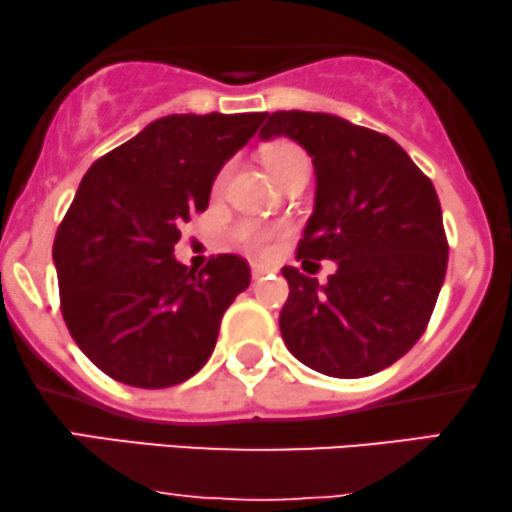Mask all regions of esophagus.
<instances>
[{"instance_id":"34e87169","label":"esophagus","mask_w":512,"mask_h":512,"mask_svg":"<svg viewBox=\"0 0 512 512\" xmlns=\"http://www.w3.org/2000/svg\"><path fill=\"white\" fill-rule=\"evenodd\" d=\"M268 272H270L268 265L251 263V277H254V280H261V277H263V275H268Z\"/></svg>"}]
</instances>
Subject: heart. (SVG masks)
I'll use <instances>...</instances> for the list:
<instances>
[{
  "mask_svg": "<svg viewBox=\"0 0 512 512\" xmlns=\"http://www.w3.org/2000/svg\"><path fill=\"white\" fill-rule=\"evenodd\" d=\"M265 164L272 171L277 183H284L291 176L298 174H310V162L308 155H305L301 145L289 143V141H277L265 148L263 152ZM232 171V164H225V167L218 171L214 178V195H221L225 190V183H228ZM235 237L237 242H242L244 247L256 251V254H265L270 249L272 240L282 235L284 228L282 225H265V223H256V221H242L235 225Z\"/></svg>",
  "mask_w": 512,
  "mask_h": 512,
  "instance_id": "obj_1",
  "label": "heart"
}]
</instances>
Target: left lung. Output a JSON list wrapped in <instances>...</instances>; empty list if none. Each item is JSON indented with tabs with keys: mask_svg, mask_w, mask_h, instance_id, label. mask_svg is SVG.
Listing matches in <instances>:
<instances>
[{
	"mask_svg": "<svg viewBox=\"0 0 512 512\" xmlns=\"http://www.w3.org/2000/svg\"><path fill=\"white\" fill-rule=\"evenodd\" d=\"M258 136H287L313 157L315 207L296 258L336 263L327 284L282 268L289 353L334 378L390 367L426 331L447 272L433 183L393 138L327 112H272Z\"/></svg>",
	"mask_w": 512,
	"mask_h": 512,
	"instance_id": "8db88e82",
	"label": "left lung"
}]
</instances>
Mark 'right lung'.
<instances>
[{
  "mask_svg": "<svg viewBox=\"0 0 512 512\" xmlns=\"http://www.w3.org/2000/svg\"><path fill=\"white\" fill-rule=\"evenodd\" d=\"M263 119L159 117L79 183L53 242L61 310L79 350L115 381L178 386L214 353L223 313L251 282L249 263L221 254L195 272L174 247Z\"/></svg>",
  "mask_w": 512,
  "mask_h": 512,
  "instance_id": "1",
  "label": "right lung"
}]
</instances>
